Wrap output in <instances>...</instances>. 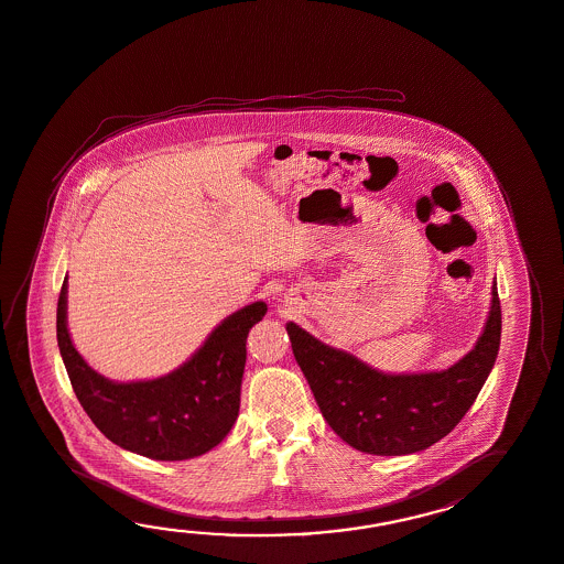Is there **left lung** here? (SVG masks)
Segmentation results:
<instances>
[{"label":"left lung","mask_w":564,"mask_h":564,"mask_svg":"<svg viewBox=\"0 0 564 564\" xmlns=\"http://www.w3.org/2000/svg\"><path fill=\"white\" fill-rule=\"evenodd\" d=\"M475 349L445 371L388 376L289 323L292 351L328 426L369 455H410L445 438L473 406L496 364L501 337L498 286Z\"/></svg>","instance_id":"1"}]
</instances>
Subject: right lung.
Returning <instances> with one entry per match:
<instances>
[{"mask_svg": "<svg viewBox=\"0 0 564 564\" xmlns=\"http://www.w3.org/2000/svg\"><path fill=\"white\" fill-rule=\"evenodd\" d=\"M268 306L227 316L183 367L164 378L116 383L93 371L66 330V278L56 306V339L80 406L111 443L156 460L198 457L219 445L239 412L249 328Z\"/></svg>", "mask_w": 564, "mask_h": 564, "instance_id": "obj_1", "label": "right lung"}]
</instances>
